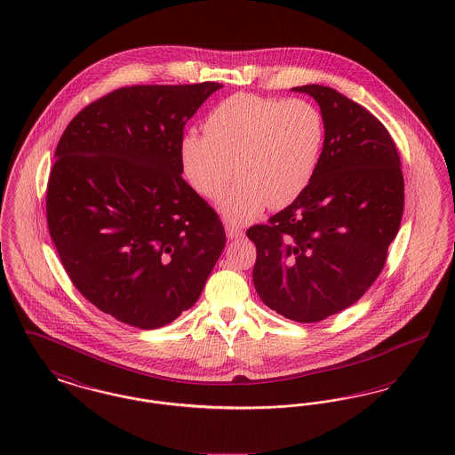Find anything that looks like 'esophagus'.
<instances>
[{"label":"esophagus","mask_w":455,"mask_h":455,"mask_svg":"<svg viewBox=\"0 0 455 455\" xmlns=\"http://www.w3.org/2000/svg\"><path fill=\"white\" fill-rule=\"evenodd\" d=\"M225 232H227V237L230 238V240L243 237V230L238 228L235 225H227V227H225Z\"/></svg>","instance_id":"1"}]
</instances>
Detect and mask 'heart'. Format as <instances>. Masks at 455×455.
Wrapping results in <instances>:
<instances>
[{
    "label": "heart",
    "mask_w": 455,
    "mask_h": 455,
    "mask_svg": "<svg viewBox=\"0 0 455 455\" xmlns=\"http://www.w3.org/2000/svg\"><path fill=\"white\" fill-rule=\"evenodd\" d=\"M204 136L180 140V164L197 193L215 197L235 172L237 182L218 199L221 215L242 225L269 204L283 208L302 195L324 145L321 110L305 99L235 93L210 110Z\"/></svg>",
    "instance_id": "1"
}]
</instances>
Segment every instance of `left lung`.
I'll list each match as a JSON object with an SVG mask.
<instances>
[{"instance_id":"obj_1","label":"left lung","mask_w":455,"mask_h":455,"mask_svg":"<svg viewBox=\"0 0 455 455\" xmlns=\"http://www.w3.org/2000/svg\"><path fill=\"white\" fill-rule=\"evenodd\" d=\"M310 95L324 119V147L312 180L290 206L254 225L252 280L283 317L319 323L356 302L380 275L404 210L401 160L389 131L334 88Z\"/></svg>"}]
</instances>
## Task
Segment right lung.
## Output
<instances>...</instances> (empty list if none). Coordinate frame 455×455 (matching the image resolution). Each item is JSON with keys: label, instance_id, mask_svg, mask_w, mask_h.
I'll list each match as a JSON object with an SVG mask.
<instances>
[{"label": "right lung", "instance_id": "right-lung-1", "mask_svg": "<svg viewBox=\"0 0 455 455\" xmlns=\"http://www.w3.org/2000/svg\"><path fill=\"white\" fill-rule=\"evenodd\" d=\"M221 87L114 90L78 112L58 143L49 234L80 293L124 324H171L197 302L225 247L179 153L186 123Z\"/></svg>", "mask_w": 455, "mask_h": 455}]
</instances>
